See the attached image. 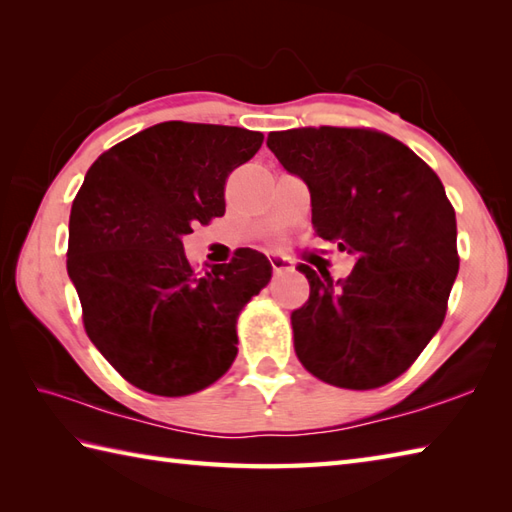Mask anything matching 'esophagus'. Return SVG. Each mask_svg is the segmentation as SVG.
<instances>
[{
    "mask_svg": "<svg viewBox=\"0 0 512 512\" xmlns=\"http://www.w3.org/2000/svg\"><path fill=\"white\" fill-rule=\"evenodd\" d=\"M270 266H273V273H275V275L286 273V270L292 268V264L288 262V259H286V257H279V255L270 257Z\"/></svg>",
    "mask_w": 512,
    "mask_h": 512,
    "instance_id": "esophagus-1",
    "label": "esophagus"
}]
</instances>
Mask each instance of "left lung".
Masks as SVG:
<instances>
[{
    "instance_id": "obj_1",
    "label": "left lung",
    "mask_w": 512,
    "mask_h": 512,
    "mask_svg": "<svg viewBox=\"0 0 512 512\" xmlns=\"http://www.w3.org/2000/svg\"><path fill=\"white\" fill-rule=\"evenodd\" d=\"M268 147L308 184L314 233L356 255L339 281L299 266L310 284L290 317L299 361L334 387H383L447 314L460 268L453 204L427 162L376 129L299 127L268 134Z\"/></svg>"
}]
</instances>
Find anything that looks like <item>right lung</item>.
<instances>
[{
  "instance_id": "1",
  "label": "right lung",
  "mask_w": 512,
  "mask_h": 512,
  "mask_svg": "<svg viewBox=\"0 0 512 512\" xmlns=\"http://www.w3.org/2000/svg\"><path fill=\"white\" fill-rule=\"evenodd\" d=\"M264 134L169 121L107 149L72 202L68 275L83 328L107 363L147 394L213 385L237 356V317L273 277L253 248L198 270L182 237L222 217L231 171Z\"/></svg>"
}]
</instances>
